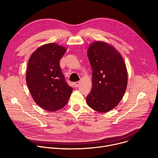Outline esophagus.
Masks as SVG:
<instances>
[{
	"instance_id": "1",
	"label": "esophagus",
	"mask_w": 158,
	"mask_h": 158,
	"mask_svg": "<svg viewBox=\"0 0 158 158\" xmlns=\"http://www.w3.org/2000/svg\"><path fill=\"white\" fill-rule=\"evenodd\" d=\"M80 84H81V82H80V81H78V82H74V83L73 84V85H74V86L75 87H78V86Z\"/></svg>"
}]
</instances>
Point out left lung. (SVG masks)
I'll list each match as a JSON object with an SVG mask.
<instances>
[{
	"instance_id": "obj_1",
	"label": "left lung",
	"mask_w": 158,
	"mask_h": 158,
	"mask_svg": "<svg viewBox=\"0 0 158 158\" xmlns=\"http://www.w3.org/2000/svg\"><path fill=\"white\" fill-rule=\"evenodd\" d=\"M87 56L93 69V88L86 97L87 105L99 112L115 108L123 99L127 84V73L121 54L111 45L96 41Z\"/></svg>"
}]
</instances>
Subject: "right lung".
Returning a JSON list of instances; mask_svg holds the SVG:
<instances>
[{
  "label": "right lung",
  "mask_w": 158,
  "mask_h": 158,
  "mask_svg": "<svg viewBox=\"0 0 158 158\" xmlns=\"http://www.w3.org/2000/svg\"><path fill=\"white\" fill-rule=\"evenodd\" d=\"M66 48L56 43L44 44L30 57L26 82L35 102L42 109L53 112L64 107L73 89L66 82L59 60Z\"/></svg>",
  "instance_id": "add662e5"
}]
</instances>
